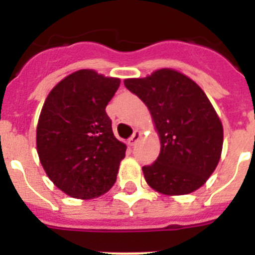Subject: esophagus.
Masks as SVG:
<instances>
[{"label": "esophagus", "instance_id": "esophagus-1", "mask_svg": "<svg viewBox=\"0 0 255 255\" xmlns=\"http://www.w3.org/2000/svg\"><path fill=\"white\" fill-rule=\"evenodd\" d=\"M141 135H143V134H141L140 130H135L134 134H132L131 136H130V138L128 139V144H129L130 147L135 145V144H136L139 141V139L141 138Z\"/></svg>", "mask_w": 255, "mask_h": 255}]
</instances>
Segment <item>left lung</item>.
Masks as SVG:
<instances>
[{
	"label": "left lung",
	"instance_id": "1",
	"mask_svg": "<svg viewBox=\"0 0 255 255\" xmlns=\"http://www.w3.org/2000/svg\"><path fill=\"white\" fill-rule=\"evenodd\" d=\"M124 84L145 103L159 136V155L141 168L148 185L168 197L203 186L224 144L222 123L203 89L173 69L125 79Z\"/></svg>",
	"mask_w": 255,
	"mask_h": 255
}]
</instances>
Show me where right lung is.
Returning <instances> with one entry per match:
<instances>
[{
  "instance_id": "1",
  "label": "right lung",
  "mask_w": 255,
  "mask_h": 255,
  "mask_svg": "<svg viewBox=\"0 0 255 255\" xmlns=\"http://www.w3.org/2000/svg\"><path fill=\"white\" fill-rule=\"evenodd\" d=\"M120 79L91 69L64 78L47 96L37 125V152L47 176L69 197L93 199L116 181L126 144L112 131L106 106Z\"/></svg>"
}]
</instances>
